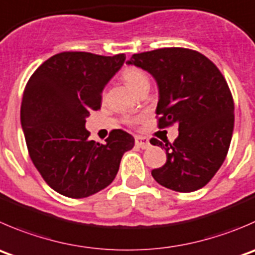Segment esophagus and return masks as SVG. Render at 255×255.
I'll return each instance as SVG.
<instances>
[{
    "label": "esophagus",
    "mask_w": 255,
    "mask_h": 255,
    "mask_svg": "<svg viewBox=\"0 0 255 255\" xmlns=\"http://www.w3.org/2000/svg\"><path fill=\"white\" fill-rule=\"evenodd\" d=\"M134 139H135V145H137L138 148H142V149L149 148L150 143L147 137H143V135H135Z\"/></svg>",
    "instance_id": "1"
}]
</instances>
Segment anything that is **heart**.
<instances>
[{
    "instance_id": "b5f03b06",
    "label": "heart",
    "mask_w": 255,
    "mask_h": 255,
    "mask_svg": "<svg viewBox=\"0 0 255 255\" xmlns=\"http://www.w3.org/2000/svg\"><path fill=\"white\" fill-rule=\"evenodd\" d=\"M122 78L126 83H127L128 87L132 88L134 92H139L144 86H149V80H148V76L143 72L142 70L137 67H128L126 68L122 72ZM139 121V117H128L126 120V122L133 125V123H137Z\"/></svg>"
}]
</instances>
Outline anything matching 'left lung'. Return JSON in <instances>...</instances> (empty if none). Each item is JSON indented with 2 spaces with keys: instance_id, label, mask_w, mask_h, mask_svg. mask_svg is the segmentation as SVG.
I'll list each match as a JSON object with an SVG mask.
<instances>
[{
  "instance_id": "8db88e82",
  "label": "left lung",
  "mask_w": 255,
  "mask_h": 255,
  "mask_svg": "<svg viewBox=\"0 0 255 255\" xmlns=\"http://www.w3.org/2000/svg\"><path fill=\"white\" fill-rule=\"evenodd\" d=\"M128 65L157 82L158 128L177 123L179 130L173 143L150 139L167 153L153 178L175 192L201 189L223 164L233 134L234 102L226 78L204 54L180 47L135 53Z\"/></svg>"
}]
</instances>
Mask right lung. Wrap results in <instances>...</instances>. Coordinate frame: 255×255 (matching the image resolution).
Here are the masks:
<instances>
[{"label":"right lung","instance_id":"right-lung-1","mask_svg":"<svg viewBox=\"0 0 255 255\" xmlns=\"http://www.w3.org/2000/svg\"><path fill=\"white\" fill-rule=\"evenodd\" d=\"M126 54L62 52L44 61L27 82L21 125L29 157L44 182L70 198H86L113 182L134 138L113 129L105 144L90 140L86 118L101 108L102 91Z\"/></svg>","mask_w":255,"mask_h":255}]
</instances>
